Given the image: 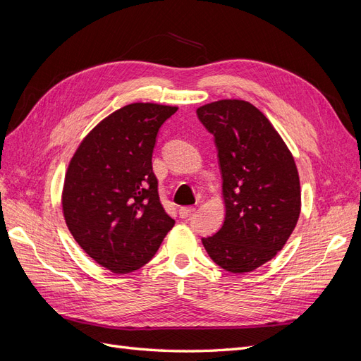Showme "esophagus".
<instances>
[{"label":"esophagus","mask_w":361,"mask_h":361,"mask_svg":"<svg viewBox=\"0 0 361 361\" xmlns=\"http://www.w3.org/2000/svg\"><path fill=\"white\" fill-rule=\"evenodd\" d=\"M195 213V208L193 207H181L180 208V217L181 219H188Z\"/></svg>","instance_id":"esophagus-1"}]
</instances>
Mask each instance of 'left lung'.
Instances as JSON below:
<instances>
[{
    "instance_id": "8db88e82",
    "label": "left lung",
    "mask_w": 361,
    "mask_h": 361,
    "mask_svg": "<svg viewBox=\"0 0 361 361\" xmlns=\"http://www.w3.org/2000/svg\"><path fill=\"white\" fill-rule=\"evenodd\" d=\"M214 136L222 172L225 222L202 244L219 267L249 273L273 259L297 225L300 178L283 139L265 115L244 100L196 109Z\"/></svg>"
}]
</instances>
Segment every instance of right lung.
Wrapping results in <instances>:
<instances>
[{
  "instance_id": "add662e5",
  "label": "right lung",
  "mask_w": 361,
  "mask_h": 361,
  "mask_svg": "<svg viewBox=\"0 0 361 361\" xmlns=\"http://www.w3.org/2000/svg\"><path fill=\"white\" fill-rule=\"evenodd\" d=\"M177 109L127 104L85 136L68 164L66 225L88 257L112 273L141 269L176 224L160 204L151 159L159 129Z\"/></svg>"
}]
</instances>
